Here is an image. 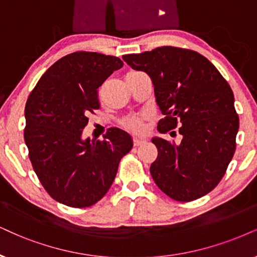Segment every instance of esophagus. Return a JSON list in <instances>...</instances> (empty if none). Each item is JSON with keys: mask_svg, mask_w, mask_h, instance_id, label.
<instances>
[{"mask_svg": "<svg viewBox=\"0 0 257 257\" xmlns=\"http://www.w3.org/2000/svg\"><path fill=\"white\" fill-rule=\"evenodd\" d=\"M133 144H134L135 147H138V146H141L142 144H145V140L140 138H134L133 139Z\"/></svg>", "mask_w": 257, "mask_h": 257, "instance_id": "34e87169", "label": "esophagus"}]
</instances>
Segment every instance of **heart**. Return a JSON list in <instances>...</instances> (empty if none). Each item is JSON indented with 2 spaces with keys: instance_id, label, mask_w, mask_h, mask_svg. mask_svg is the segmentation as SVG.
<instances>
[{
  "instance_id": "b5f03b06",
  "label": "heart",
  "mask_w": 257,
  "mask_h": 257,
  "mask_svg": "<svg viewBox=\"0 0 257 257\" xmlns=\"http://www.w3.org/2000/svg\"><path fill=\"white\" fill-rule=\"evenodd\" d=\"M145 121L146 115L144 113H139V115H128L123 117L119 123H121L122 128L125 131L134 133V134H141L145 131Z\"/></svg>"
}]
</instances>
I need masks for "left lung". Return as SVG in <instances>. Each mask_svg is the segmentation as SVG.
Returning a JSON list of instances; mask_svg holds the SVG:
<instances>
[{
  "label": "left lung",
  "mask_w": 257,
  "mask_h": 257,
  "mask_svg": "<svg viewBox=\"0 0 257 257\" xmlns=\"http://www.w3.org/2000/svg\"><path fill=\"white\" fill-rule=\"evenodd\" d=\"M123 60L147 73L154 84L165 116L158 131L166 134L179 125L183 135L179 145L152 140L158 148L157 160L151 165L153 180L174 200L205 196L222 180L235 154L239 119L231 87L215 65L187 48L157 47L125 54Z\"/></svg>",
  "instance_id": "obj_1"
}]
</instances>
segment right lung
Here are the masks:
<instances>
[{
    "label": "right lung",
    "instance_id": "obj_1",
    "mask_svg": "<svg viewBox=\"0 0 257 257\" xmlns=\"http://www.w3.org/2000/svg\"><path fill=\"white\" fill-rule=\"evenodd\" d=\"M123 61L79 51L42 74L25 108L29 160L47 193L64 205L87 207L108 192L118 164L133 147L128 133L110 128L104 140H83L90 113L99 109L98 87Z\"/></svg>",
    "mask_w": 257,
    "mask_h": 257
}]
</instances>
